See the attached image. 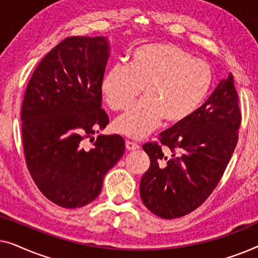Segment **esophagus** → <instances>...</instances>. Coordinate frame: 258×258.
Masks as SVG:
<instances>
[{
    "label": "esophagus",
    "mask_w": 258,
    "mask_h": 258,
    "mask_svg": "<svg viewBox=\"0 0 258 258\" xmlns=\"http://www.w3.org/2000/svg\"><path fill=\"white\" fill-rule=\"evenodd\" d=\"M125 148H126V150H136V149H139L140 147H139V144H137V143L126 140L125 141Z\"/></svg>",
    "instance_id": "1"
}]
</instances>
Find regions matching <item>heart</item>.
<instances>
[{
    "mask_svg": "<svg viewBox=\"0 0 258 258\" xmlns=\"http://www.w3.org/2000/svg\"><path fill=\"white\" fill-rule=\"evenodd\" d=\"M213 86L207 62L174 44L149 43L135 48L129 66L117 63L105 73L102 93L114 111L128 109L143 89L144 100L115 121L118 133L142 139L164 119L178 125L195 115Z\"/></svg>",
    "mask_w": 258,
    "mask_h": 258,
    "instance_id": "obj_1",
    "label": "heart"
}]
</instances>
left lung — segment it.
Masks as SVG:
<instances>
[{"instance_id":"obj_1","label":"left lung","mask_w":258,"mask_h":258,"mask_svg":"<svg viewBox=\"0 0 258 258\" xmlns=\"http://www.w3.org/2000/svg\"><path fill=\"white\" fill-rule=\"evenodd\" d=\"M241 121L230 75L188 121L165 130L158 142L143 144L150 158L140 185L144 206L164 220L185 216L202 206L234 154Z\"/></svg>"}]
</instances>
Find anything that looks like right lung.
Wrapping results in <instances>:
<instances>
[{"mask_svg": "<svg viewBox=\"0 0 258 258\" xmlns=\"http://www.w3.org/2000/svg\"><path fill=\"white\" fill-rule=\"evenodd\" d=\"M108 57L104 37H66L41 59L24 93L21 119L28 170L40 191L62 208L93 202L105 174L124 154L119 135L93 137L109 123L101 108ZM87 139L93 146L84 144Z\"/></svg>", "mask_w": 258, "mask_h": 258, "instance_id": "right-lung-1", "label": "right lung"}]
</instances>
